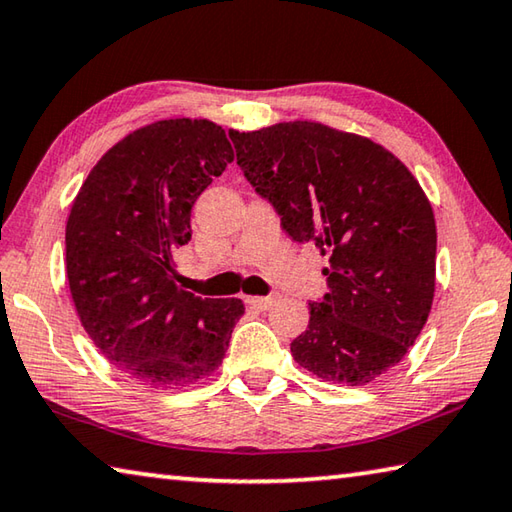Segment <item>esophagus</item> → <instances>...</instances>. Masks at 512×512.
Masks as SVG:
<instances>
[{"instance_id":"1","label":"esophagus","mask_w":512,"mask_h":512,"mask_svg":"<svg viewBox=\"0 0 512 512\" xmlns=\"http://www.w3.org/2000/svg\"><path fill=\"white\" fill-rule=\"evenodd\" d=\"M246 302L250 307H255V309H271L275 302H277V298L275 296H266V298H259V296H250V298H246Z\"/></svg>"}]
</instances>
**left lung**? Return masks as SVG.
Returning a JSON list of instances; mask_svg holds the SVG:
<instances>
[{
    "instance_id": "1",
    "label": "left lung",
    "mask_w": 512,
    "mask_h": 512,
    "mask_svg": "<svg viewBox=\"0 0 512 512\" xmlns=\"http://www.w3.org/2000/svg\"><path fill=\"white\" fill-rule=\"evenodd\" d=\"M228 133L282 228L329 255V293L309 305L293 359L348 386L384 375L420 336L436 291V219L420 183L381 144L320 121Z\"/></svg>"
}]
</instances>
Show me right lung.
<instances>
[{"label":"right lung","instance_id":"1","mask_svg":"<svg viewBox=\"0 0 512 512\" xmlns=\"http://www.w3.org/2000/svg\"><path fill=\"white\" fill-rule=\"evenodd\" d=\"M235 160L210 119H160L101 155L65 228L76 314L112 366L151 388H183L221 366L239 298H198L176 284L173 253L192 239V207Z\"/></svg>","mask_w":512,"mask_h":512}]
</instances>
